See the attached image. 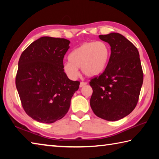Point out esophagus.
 <instances>
[{"label":"esophagus","mask_w":159,"mask_h":159,"mask_svg":"<svg viewBox=\"0 0 159 159\" xmlns=\"http://www.w3.org/2000/svg\"><path fill=\"white\" fill-rule=\"evenodd\" d=\"M85 85H87V83H85V82H80V88L83 87V86H85Z\"/></svg>","instance_id":"esophagus-1"}]
</instances>
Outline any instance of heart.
Here are the masks:
<instances>
[{
  "label": "heart",
  "instance_id": "obj_1",
  "mask_svg": "<svg viewBox=\"0 0 159 159\" xmlns=\"http://www.w3.org/2000/svg\"><path fill=\"white\" fill-rule=\"evenodd\" d=\"M111 48L104 41L85 42L69 54V60L64 63L62 70L69 79L76 80L79 69L88 77L99 76L108 65Z\"/></svg>",
  "mask_w": 159,
  "mask_h": 159
}]
</instances>
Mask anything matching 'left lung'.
I'll return each instance as SVG.
<instances>
[{
    "label": "left lung",
    "instance_id": "8db88e82",
    "mask_svg": "<svg viewBox=\"0 0 159 159\" xmlns=\"http://www.w3.org/2000/svg\"><path fill=\"white\" fill-rule=\"evenodd\" d=\"M111 47L108 65L99 77L91 80L90 104L97 116L115 121L135 108L143 83L139 52L125 36L118 33L99 35Z\"/></svg>",
    "mask_w": 159,
    "mask_h": 159
}]
</instances>
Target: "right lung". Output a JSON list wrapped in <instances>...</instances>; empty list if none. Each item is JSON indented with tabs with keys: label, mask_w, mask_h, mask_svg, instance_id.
Instances as JSON below:
<instances>
[{
	"label": "right lung",
	"mask_w": 159,
	"mask_h": 159,
	"mask_svg": "<svg viewBox=\"0 0 159 159\" xmlns=\"http://www.w3.org/2000/svg\"><path fill=\"white\" fill-rule=\"evenodd\" d=\"M69 43L65 39L41 37L19 60L16 88L25 111L38 122L52 123L62 118L79 89L80 82L70 80L62 70Z\"/></svg>",
	"instance_id": "add662e5"
}]
</instances>
